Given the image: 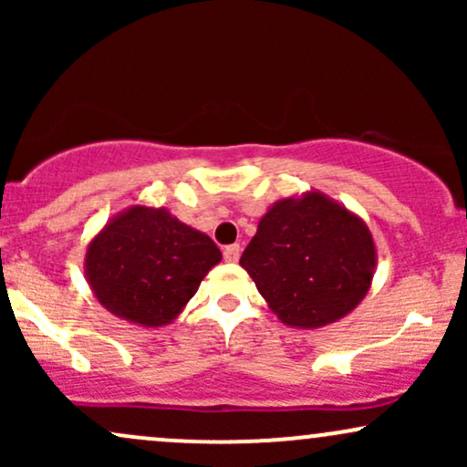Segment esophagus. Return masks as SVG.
Listing matches in <instances>:
<instances>
[{"label": "esophagus", "instance_id": "esophagus-1", "mask_svg": "<svg viewBox=\"0 0 467 467\" xmlns=\"http://www.w3.org/2000/svg\"><path fill=\"white\" fill-rule=\"evenodd\" d=\"M239 254H241V248H239L237 244L228 245V248H223V259H226L228 264H237Z\"/></svg>", "mask_w": 467, "mask_h": 467}]
</instances>
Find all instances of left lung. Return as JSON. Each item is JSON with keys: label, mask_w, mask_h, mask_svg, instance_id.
I'll return each mask as SVG.
<instances>
[{"label": "left lung", "mask_w": 467, "mask_h": 467, "mask_svg": "<svg viewBox=\"0 0 467 467\" xmlns=\"http://www.w3.org/2000/svg\"><path fill=\"white\" fill-rule=\"evenodd\" d=\"M375 264L364 219L320 191L272 203L239 261L272 314L296 329L351 314L371 289Z\"/></svg>", "instance_id": "1"}]
</instances>
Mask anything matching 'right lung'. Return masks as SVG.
<instances>
[{"instance_id": "obj_1", "label": "right lung", "mask_w": 467, "mask_h": 467, "mask_svg": "<svg viewBox=\"0 0 467 467\" xmlns=\"http://www.w3.org/2000/svg\"><path fill=\"white\" fill-rule=\"evenodd\" d=\"M222 261L208 234L164 206L133 203L105 223L85 250V278L109 314L164 327L184 312L202 278Z\"/></svg>"}]
</instances>
